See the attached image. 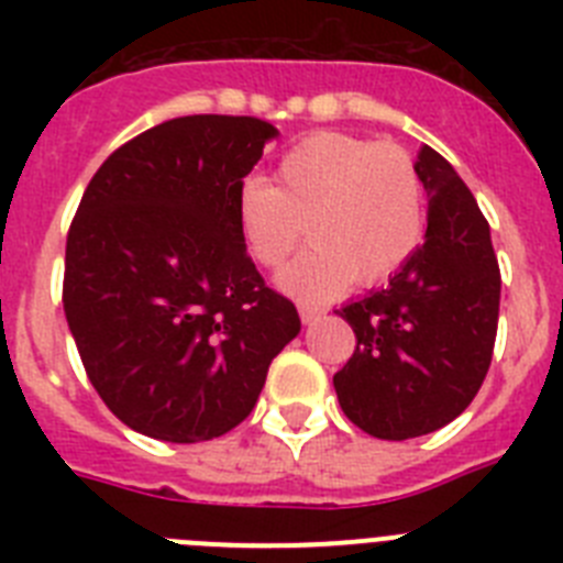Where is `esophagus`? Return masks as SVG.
<instances>
[{
    "instance_id": "34e87169",
    "label": "esophagus",
    "mask_w": 563,
    "mask_h": 563,
    "mask_svg": "<svg viewBox=\"0 0 563 563\" xmlns=\"http://www.w3.org/2000/svg\"><path fill=\"white\" fill-rule=\"evenodd\" d=\"M327 310H321V307H310V305H301L298 307V316H301V324H312V321H318V318L324 316Z\"/></svg>"
}]
</instances>
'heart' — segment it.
I'll return each instance as SVG.
<instances>
[{
    "instance_id": "1",
    "label": "heart",
    "mask_w": 563,
    "mask_h": 563,
    "mask_svg": "<svg viewBox=\"0 0 563 563\" xmlns=\"http://www.w3.org/2000/svg\"><path fill=\"white\" fill-rule=\"evenodd\" d=\"M312 245L278 273L301 301H330L352 282L377 285L409 262L426 231V191L402 148L318 132L287 148L276 180L242 183L236 225L253 262L278 267L301 239Z\"/></svg>"
}]
</instances>
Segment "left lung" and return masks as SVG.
I'll return each mask as SVG.
<instances>
[{
    "instance_id": "left-lung-1",
    "label": "left lung",
    "mask_w": 563,
    "mask_h": 563,
    "mask_svg": "<svg viewBox=\"0 0 563 563\" xmlns=\"http://www.w3.org/2000/svg\"><path fill=\"white\" fill-rule=\"evenodd\" d=\"M417 174L429 228L389 285L338 310L355 330L350 363L332 377L343 415L377 440L449 426L490 366L501 276L490 228L460 174L422 146Z\"/></svg>"
}]
</instances>
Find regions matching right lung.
<instances>
[{
    "instance_id": "1",
    "label": "right lung",
    "mask_w": 563,
    "mask_h": 563,
    "mask_svg": "<svg viewBox=\"0 0 563 563\" xmlns=\"http://www.w3.org/2000/svg\"><path fill=\"white\" fill-rule=\"evenodd\" d=\"M273 137L258 118H174L109 154L84 191L64 316L89 383L129 429L166 442L228 434L301 330L236 225L239 188Z\"/></svg>"
}]
</instances>
